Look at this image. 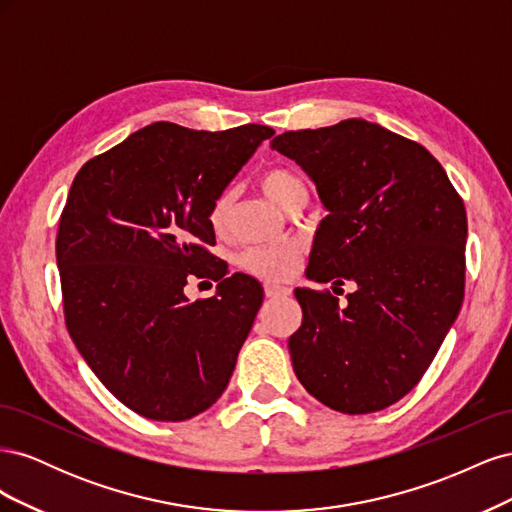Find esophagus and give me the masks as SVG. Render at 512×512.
I'll return each instance as SVG.
<instances>
[{
	"instance_id": "34e87169",
	"label": "esophagus",
	"mask_w": 512,
	"mask_h": 512,
	"mask_svg": "<svg viewBox=\"0 0 512 512\" xmlns=\"http://www.w3.org/2000/svg\"><path fill=\"white\" fill-rule=\"evenodd\" d=\"M265 294L269 299H277V297H286L290 294V288L280 286V284H265Z\"/></svg>"
}]
</instances>
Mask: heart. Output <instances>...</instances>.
<instances>
[{
    "label": "heart",
    "mask_w": 512,
    "mask_h": 512,
    "mask_svg": "<svg viewBox=\"0 0 512 512\" xmlns=\"http://www.w3.org/2000/svg\"><path fill=\"white\" fill-rule=\"evenodd\" d=\"M260 188L265 192L277 207L284 211L294 203L297 198H307V188L288 168L273 166L267 168L260 175ZM230 213V194L222 192L213 200L209 207V226L215 232H224L228 224ZM241 267L262 280H284L288 277L299 262V250L294 245H262V247H250L239 258Z\"/></svg>",
    "instance_id": "heart-1"
}]
</instances>
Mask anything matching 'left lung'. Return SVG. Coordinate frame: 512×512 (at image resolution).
Masks as SVG:
<instances>
[{
	"mask_svg": "<svg viewBox=\"0 0 512 512\" xmlns=\"http://www.w3.org/2000/svg\"><path fill=\"white\" fill-rule=\"evenodd\" d=\"M271 147L305 170L329 211L307 277L354 284L346 305L329 290H294V374L331 410L389 408L423 378L461 309L463 200L423 145L365 119L284 132Z\"/></svg>",
	"mask_w": 512,
	"mask_h": 512,
	"instance_id": "8db88e82",
	"label": "left lung"
}]
</instances>
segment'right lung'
<instances>
[{"mask_svg": "<svg viewBox=\"0 0 512 512\" xmlns=\"http://www.w3.org/2000/svg\"><path fill=\"white\" fill-rule=\"evenodd\" d=\"M273 134L158 121L72 181L55 241L66 327L106 389L151 421L205 412L235 371L265 294L209 252V207ZM192 276L220 281L219 294L190 304Z\"/></svg>", "mask_w": 512, "mask_h": 512, "instance_id": "1", "label": "right lung"}]
</instances>
